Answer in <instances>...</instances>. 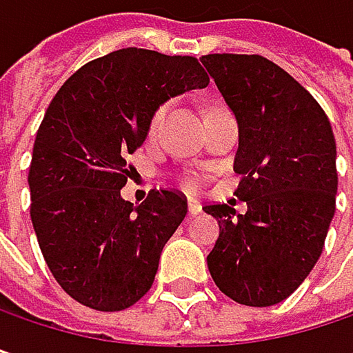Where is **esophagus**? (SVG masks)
<instances>
[{"label":"esophagus","instance_id":"1","mask_svg":"<svg viewBox=\"0 0 353 353\" xmlns=\"http://www.w3.org/2000/svg\"><path fill=\"white\" fill-rule=\"evenodd\" d=\"M200 212H202V206H200L196 200H190V202H188V214H190V216H198Z\"/></svg>","mask_w":353,"mask_h":353}]
</instances>
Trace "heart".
Returning a JSON list of instances; mask_svg holds the SVG:
<instances>
[{"instance_id":"1","label":"heart","mask_w":353,"mask_h":353,"mask_svg":"<svg viewBox=\"0 0 353 353\" xmlns=\"http://www.w3.org/2000/svg\"><path fill=\"white\" fill-rule=\"evenodd\" d=\"M161 116H163V108H161V110H157V114L153 116V124H157V122L161 120ZM190 185H196V181H190Z\"/></svg>"}]
</instances>
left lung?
Returning a JSON list of instances; mask_svg holds the SVG:
<instances>
[{
  "mask_svg": "<svg viewBox=\"0 0 353 353\" xmlns=\"http://www.w3.org/2000/svg\"><path fill=\"white\" fill-rule=\"evenodd\" d=\"M200 63L237 120L243 179L235 194L247 202L245 214L204 206L221 227L208 272L235 303L272 307L311 274L335 214L331 122L294 77L259 54H204Z\"/></svg>",
  "mask_w": 353,
  "mask_h": 353,
  "instance_id": "1",
  "label": "left lung"
}]
</instances>
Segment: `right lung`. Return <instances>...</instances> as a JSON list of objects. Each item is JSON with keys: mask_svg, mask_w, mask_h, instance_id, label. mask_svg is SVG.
<instances>
[{"mask_svg": "<svg viewBox=\"0 0 353 353\" xmlns=\"http://www.w3.org/2000/svg\"><path fill=\"white\" fill-rule=\"evenodd\" d=\"M206 85L196 59L130 46L83 65L46 108L28 174L30 219L48 270L77 303L122 311L151 288L188 204L170 190L141 206L124 200L126 157L159 108Z\"/></svg>", "mask_w": 353, "mask_h": 353, "instance_id": "add662e5", "label": "right lung"}]
</instances>
